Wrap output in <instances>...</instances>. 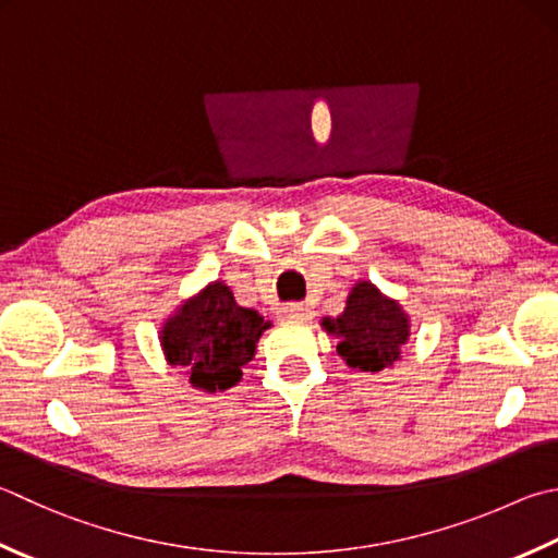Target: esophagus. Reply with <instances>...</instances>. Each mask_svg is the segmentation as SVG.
Listing matches in <instances>:
<instances>
[{
	"label": "esophagus",
	"instance_id": "obj_1",
	"mask_svg": "<svg viewBox=\"0 0 558 558\" xmlns=\"http://www.w3.org/2000/svg\"><path fill=\"white\" fill-rule=\"evenodd\" d=\"M281 315L289 320H311L313 308L308 303H287V306H281Z\"/></svg>",
	"mask_w": 558,
	"mask_h": 558
}]
</instances>
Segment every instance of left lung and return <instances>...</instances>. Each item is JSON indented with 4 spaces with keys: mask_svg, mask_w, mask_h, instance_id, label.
<instances>
[{
    "mask_svg": "<svg viewBox=\"0 0 558 558\" xmlns=\"http://www.w3.org/2000/svg\"><path fill=\"white\" fill-rule=\"evenodd\" d=\"M320 328L338 340V354L354 372H386L401 360L410 340V315L376 283L360 279L347 293L338 318H323Z\"/></svg>",
    "mask_w": 558,
    "mask_h": 558,
    "instance_id": "1",
    "label": "left lung"
}]
</instances>
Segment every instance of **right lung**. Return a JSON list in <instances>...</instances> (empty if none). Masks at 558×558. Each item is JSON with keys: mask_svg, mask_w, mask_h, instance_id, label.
<instances>
[{"mask_svg": "<svg viewBox=\"0 0 558 558\" xmlns=\"http://www.w3.org/2000/svg\"><path fill=\"white\" fill-rule=\"evenodd\" d=\"M269 325L257 311L238 306L233 289L216 279L167 315L157 338L167 364L182 366L198 391L216 393L238 386Z\"/></svg>", "mask_w": 558, "mask_h": 558, "instance_id": "add662e5", "label": "right lung"}]
</instances>
